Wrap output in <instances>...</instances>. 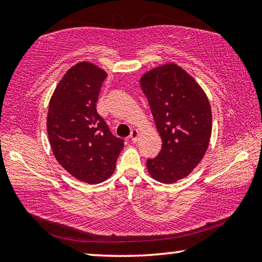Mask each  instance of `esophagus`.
<instances>
[{
  "instance_id": "34e87169",
  "label": "esophagus",
  "mask_w": 262,
  "mask_h": 262,
  "mask_svg": "<svg viewBox=\"0 0 262 262\" xmlns=\"http://www.w3.org/2000/svg\"><path fill=\"white\" fill-rule=\"evenodd\" d=\"M137 137H139V130L133 129L132 133H130V135H129L130 141H132V142H136V141H137Z\"/></svg>"
}]
</instances>
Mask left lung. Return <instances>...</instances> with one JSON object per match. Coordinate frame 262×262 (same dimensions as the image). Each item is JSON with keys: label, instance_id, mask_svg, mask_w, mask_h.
Here are the masks:
<instances>
[{"label": "left lung", "instance_id": "8db88e82", "mask_svg": "<svg viewBox=\"0 0 262 262\" xmlns=\"http://www.w3.org/2000/svg\"><path fill=\"white\" fill-rule=\"evenodd\" d=\"M141 89L148 99L162 149L147 159L150 176L164 184L187 177L201 162L211 135V110L195 79L170 63L145 73Z\"/></svg>", "mask_w": 262, "mask_h": 262}]
</instances>
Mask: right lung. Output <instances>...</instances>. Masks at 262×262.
I'll list each match as a JSON object with an SVG mask.
<instances>
[{"mask_svg": "<svg viewBox=\"0 0 262 262\" xmlns=\"http://www.w3.org/2000/svg\"><path fill=\"white\" fill-rule=\"evenodd\" d=\"M106 74L89 62L70 68L53 94L47 132L53 154L78 180L98 184L113 173L123 141L114 136L97 112Z\"/></svg>", "mask_w": 262, "mask_h": 262, "instance_id": "add662e5", "label": "right lung"}]
</instances>
